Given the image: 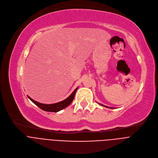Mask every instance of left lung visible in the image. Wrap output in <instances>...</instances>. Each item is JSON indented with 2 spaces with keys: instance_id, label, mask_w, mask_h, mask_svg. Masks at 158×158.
Listing matches in <instances>:
<instances>
[{
  "instance_id": "obj_1",
  "label": "left lung",
  "mask_w": 158,
  "mask_h": 158,
  "mask_svg": "<svg viewBox=\"0 0 158 158\" xmlns=\"http://www.w3.org/2000/svg\"><path fill=\"white\" fill-rule=\"evenodd\" d=\"M99 104L101 105V106H104V107H108V108H112V107H108V106H106L102 105V104Z\"/></svg>"
}]
</instances>
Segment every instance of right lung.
<instances>
[{
	"mask_svg": "<svg viewBox=\"0 0 158 158\" xmlns=\"http://www.w3.org/2000/svg\"><path fill=\"white\" fill-rule=\"evenodd\" d=\"M77 88H77L76 89H75L73 92L72 93V94L68 98H66V99H64V101L55 103V104H41V103H40L38 102L35 101V100H33L32 98H31L28 95H27V97L33 103L36 104L38 107H39L42 110L45 111H48V112H57V111H59L65 108V107H66L71 104V102L73 100L75 95H76V92Z\"/></svg>",
	"mask_w": 158,
	"mask_h": 158,
	"instance_id": "obj_1",
	"label": "right lung"
}]
</instances>
